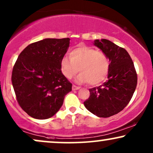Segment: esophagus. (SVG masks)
Listing matches in <instances>:
<instances>
[{
  "instance_id": "34e87169",
  "label": "esophagus",
  "mask_w": 153,
  "mask_h": 153,
  "mask_svg": "<svg viewBox=\"0 0 153 153\" xmlns=\"http://www.w3.org/2000/svg\"><path fill=\"white\" fill-rule=\"evenodd\" d=\"M72 89H73V90H79V89H80V87L76 86V85H73V87H72Z\"/></svg>"
}]
</instances>
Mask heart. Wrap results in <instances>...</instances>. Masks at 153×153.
Wrapping results in <instances>:
<instances>
[{
  "label": "heart",
  "mask_w": 153,
  "mask_h": 153,
  "mask_svg": "<svg viewBox=\"0 0 153 153\" xmlns=\"http://www.w3.org/2000/svg\"><path fill=\"white\" fill-rule=\"evenodd\" d=\"M60 67L63 75L68 80L80 71L77 82H88L90 85H97L105 80L109 72V61L104 52L80 45L70 52V58L64 56L61 59Z\"/></svg>",
  "instance_id": "1"
}]
</instances>
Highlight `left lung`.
Segmentation results:
<instances>
[{
  "instance_id": "8db88e82",
  "label": "left lung",
  "mask_w": 153,
  "mask_h": 153,
  "mask_svg": "<svg viewBox=\"0 0 153 153\" xmlns=\"http://www.w3.org/2000/svg\"><path fill=\"white\" fill-rule=\"evenodd\" d=\"M110 61L108 80L103 85L90 89V97L84 102L86 109L98 117L117 114L126 107L137 85V73L128 52L109 40L94 42Z\"/></svg>"
}]
</instances>
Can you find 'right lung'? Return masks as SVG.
<instances>
[{"label": "right lung", "instance_id": "1", "mask_svg": "<svg viewBox=\"0 0 153 153\" xmlns=\"http://www.w3.org/2000/svg\"><path fill=\"white\" fill-rule=\"evenodd\" d=\"M69 44V38L44 39L28 45L17 58L13 86L19 105L31 117H53L72 90V84L60 67Z\"/></svg>", "mask_w": 153, "mask_h": 153}]
</instances>
